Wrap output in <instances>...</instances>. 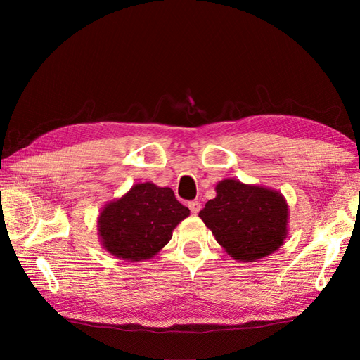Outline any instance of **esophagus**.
I'll list each match as a JSON object with an SVG mask.
<instances>
[{
    "label": "esophagus",
    "mask_w": 360,
    "mask_h": 360,
    "mask_svg": "<svg viewBox=\"0 0 360 360\" xmlns=\"http://www.w3.org/2000/svg\"><path fill=\"white\" fill-rule=\"evenodd\" d=\"M188 209H190V212L193 213V215H196V213H200V210H201V202L200 201H190Z\"/></svg>",
    "instance_id": "obj_1"
}]
</instances>
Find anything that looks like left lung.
Wrapping results in <instances>:
<instances>
[{
    "instance_id": "1",
    "label": "left lung",
    "mask_w": 360,
    "mask_h": 360,
    "mask_svg": "<svg viewBox=\"0 0 360 360\" xmlns=\"http://www.w3.org/2000/svg\"><path fill=\"white\" fill-rule=\"evenodd\" d=\"M215 190L200 218L233 259L254 263L285 244L289 205L280 192L231 178L219 181Z\"/></svg>"
}]
</instances>
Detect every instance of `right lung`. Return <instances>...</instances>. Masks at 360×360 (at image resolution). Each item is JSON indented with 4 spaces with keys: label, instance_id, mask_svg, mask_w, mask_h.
I'll use <instances>...</instances> for the list:
<instances>
[{
    "label": "right lung",
    "instance_id": "1",
    "mask_svg": "<svg viewBox=\"0 0 360 360\" xmlns=\"http://www.w3.org/2000/svg\"><path fill=\"white\" fill-rule=\"evenodd\" d=\"M188 215L172 188L139 182L105 204L97 217V235L108 254L125 262H145L172 240L174 227Z\"/></svg>",
    "mask_w": 360,
    "mask_h": 360
}]
</instances>
